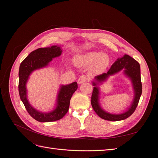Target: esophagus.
I'll list each match as a JSON object with an SVG mask.
<instances>
[{"label": "esophagus", "instance_id": "esophagus-1", "mask_svg": "<svg viewBox=\"0 0 158 158\" xmlns=\"http://www.w3.org/2000/svg\"><path fill=\"white\" fill-rule=\"evenodd\" d=\"M89 78L87 76L85 75H82V76H80L78 80V84H82L86 82V81H88Z\"/></svg>", "mask_w": 158, "mask_h": 158}]
</instances>
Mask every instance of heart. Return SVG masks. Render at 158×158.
<instances>
[{"label": "heart", "instance_id": "1", "mask_svg": "<svg viewBox=\"0 0 158 158\" xmlns=\"http://www.w3.org/2000/svg\"><path fill=\"white\" fill-rule=\"evenodd\" d=\"M74 63L80 66H92V72L95 74L102 73L106 70L110 63L109 56L101 52H89L76 58Z\"/></svg>", "mask_w": 158, "mask_h": 158}]
</instances>
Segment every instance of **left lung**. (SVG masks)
I'll list each match as a JSON object with an SVG mask.
<instances>
[{
  "instance_id": "left-lung-1",
  "label": "left lung",
  "mask_w": 158,
  "mask_h": 158,
  "mask_svg": "<svg viewBox=\"0 0 158 158\" xmlns=\"http://www.w3.org/2000/svg\"><path fill=\"white\" fill-rule=\"evenodd\" d=\"M123 69L125 70H124L125 71V74L132 80L135 94V99H134V101L131 108L125 113L119 114H113L108 113L102 110L101 107H99L98 103L99 89L96 86L98 84L93 82V85L95 87H94L92 92V98H91V103H92V106L94 110V111L97 113L99 117L105 119V120L117 121L126 119L135 112L138 106V102H139L142 91L140 77V66L139 63L135 59H134L129 55H125L122 58L118 59L112 64L111 68L109 69L107 73H103L102 74L95 76V79L98 82H102L110 75L115 74Z\"/></svg>"
}]
</instances>
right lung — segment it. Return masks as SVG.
Masks as SVG:
<instances>
[{
    "mask_svg": "<svg viewBox=\"0 0 158 158\" xmlns=\"http://www.w3.org/2000/svg\"><path fill=\"white\" fill-rule=\"evenodd\" d=\"M61 52L60 47L55 45L46 48H39L30 52L20 66L18 91L20 99L28 113L39 122H52L63 118L69 111L72 95L78 88L76 82L66 85H62L57 98V107L53 111L49 113L37 111L30 106L27 101L26 84L30 74L34 70L48 65L52 58L60 56Z\"/></svg>",
    "mask_w": 158,
    "mask_h": 158,
    "instance_id": "add662e5",
    "label": "right lung"
}]
</instances>
